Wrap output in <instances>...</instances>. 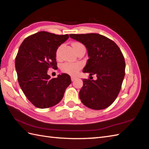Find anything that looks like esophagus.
<instances>
[{
	"label": "esophagus",
	"mask_w": 149,
	"mask_h": 149,
	"mask_svg": "<svg viewBox=\"0 0 149 149\" xmlns=\"http://www.w3.org/2000/svg\"><path fill=\"white\" fill-rule=\"evenodd\" d=\"M77 79V77H76L71 76V80H72V81H75V79Z\"/></svg>",
	"instance_id": "esophagus-1"
}]
</instances>
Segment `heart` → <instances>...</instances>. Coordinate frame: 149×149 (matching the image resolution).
Here are the masks:
<instances>
[{"label":"heart","instance_id":"obj_1","mask_svg":"<svg viewBox=\"0 0 149 149\" xmlns=\"http://www.w3.org/2000/svg\"><path fill=\"white\" fill-rule=\"evenodd\" d=\"M82 44H81L80 42H74L72 43V46L73 48L76 47L77 46H79ZM61 46L57 49V50L56 52V55L57 56L59 55V52L60 50ZM82 67V65H81V63H64L61 66V70L62 71L65 73H66V74H70V75H75L77 73L79 72V70Z\"/></svg>","mask_w":149,"mask_h":149}]
</instances>
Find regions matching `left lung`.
I'll return each mask as SVG.
<instances>
[{
    "label": "left lung",
    "instance_id": "1",
    "mask_svg": "<svg viewBox=\"0 0 149 149\" xmlns=\"http://www.w3.org/2000/svg\"><path fill=\"white\" fill-rule=\"evenodd\" d=\"M70 37L87 49L89 59L83 72L95 74L97 78L83 80L81 102L94 110L106 109L117 98L125 77V62L121 49L113 40L98 33L70 34Z\"/></svg>",
    "mask_w": 149,
    "mask_h": 149
}]
</instances>
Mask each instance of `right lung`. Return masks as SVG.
<instances>
[{"instance_id": "add662e5", "label": "right lung", "mask_w": 149, "mask_h": 149, "mask_svg": "<svg viewBox=\"0 0 149 149\" xmlns=\"http://www.w3.org/2000/svg\"><path fill=\"white\" fill-rule=\"evenodd\" d=\"M69 36L39 31L26 37L15 58L19 85L28 100L39 109L55 106L62 100L72 81L67 74L52 78L49 68H56V52Z\"/></svg>"}]
</instances>
